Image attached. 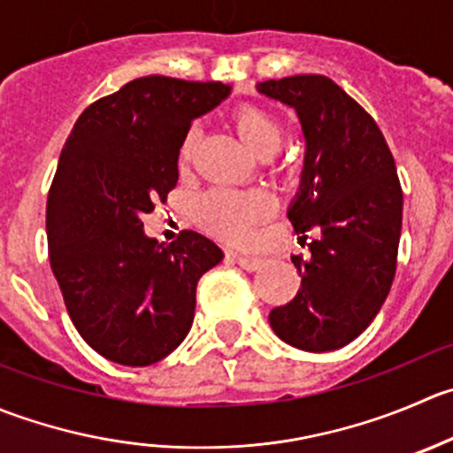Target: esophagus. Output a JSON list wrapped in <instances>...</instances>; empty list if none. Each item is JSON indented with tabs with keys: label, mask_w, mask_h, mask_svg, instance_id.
<instances>
[{
	"label": "esophagus",
	"mask_w": 453,
	"mask_h": 453,
	"mask_svg": "<svg viewBox=\"0 0 453 453\" xmlns=\"http://www.w3.org/2000/svg\"><path fill=\"white\" fill-rule=\"evenodd\" d=\"M234 261L239 263V267H243V270H248V272L258 270V267L263 265V258L245 257V254H239V252H234Z\"/></svg>",
	"instance_id": "esophagus-1"
}]
</instances>
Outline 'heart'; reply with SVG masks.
<instances>
[{"label": "heart", "mask_w": 453, "mask_h": 453, "mask_svg": "<svg viewBox=\"0 0 453 453\" xmlns=\"http://www.w3.org/2000/svg\"><path fill=\"white\" fill-rule=\"evenodd\" d=\"M232 126L241 142L257 157H274L283 146V126L276 117L258 105H241L232 115ZM196 148V130H188L179 143V168H188ZM274 199L263 190H226L214 188L201 195L195 203V217L205 230L230 241H245L252 236L254 226L274 214Z\"/></svg>", "instance_id": "heart-1"}]
</instances>
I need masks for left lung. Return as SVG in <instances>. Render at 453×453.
<instances>
[{
  "instance_id": "obj_1",
  "label": "left lung",
  "mask_w": 453,
  "mask_h": 453,
  "mask_svg": "<svg viewBox=\"0 0 453 453\" xmlns=\"http://www.w3.org/2000/svg\"><path fill=\"white\" fill-rule=\"evenodd\" d=\"M292 105L305 134L301 192L288 217L310 258L292 257L296 296L270 311L276 336L305 352H334L361 336L396 274L403 188L374 117L323 74L258 83Z\"/></svg>"
}]
</instances>
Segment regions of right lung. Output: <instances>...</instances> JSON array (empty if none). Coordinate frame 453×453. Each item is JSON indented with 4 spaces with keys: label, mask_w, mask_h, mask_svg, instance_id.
Here are the masks:
<instances>
[{
    "label": "right lung",
    "mask_w": 453,
    "mask_h": 453,
    "mask_svg": "<svg viewBox=\"0 0 453 453\" xmlns=\"http://www.w3.org/2000/svg\"><path fill=\"white\" fill-rule=\"evenodd\" d=\"M227 95L221 81L134 79L88 105L61 150L46 205L48 258L70 320L108 361L152 365L190 332L196 283L223 252L192 230L159 245L142 219L177 186L192 119Z\"/></svg>",
    "instance_id": "obj_1"
}]
</instances>
